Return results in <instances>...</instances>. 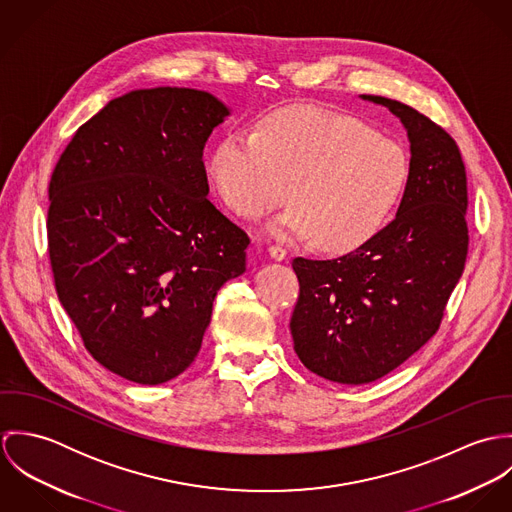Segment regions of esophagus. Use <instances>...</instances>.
Segmentation results:
<instances>
[{
    "instance_id": "1",
    "label": "esophagus",
    "mask_w": 512,
    "mask_h": 512,
    "mask_svg": "<svg viewBox=\"0 0 512 512\" xmlns=\"http://www.w3.org/2000/svg\"><path fill=\"white\" fill-rule=\"evenodd\" d=\"M268 252H270L272 260H276V262H282V260L288 258V250L284 246H280V244H270Z\"/></svg>"
}]
</instances>
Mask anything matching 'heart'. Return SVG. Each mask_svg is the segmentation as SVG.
<instances>
[{"instance_id":"obj_1","label":"heart","mask_w":512,"mask_h":512,"mask_svg":"<svg viewBox=\"0 0 512 512\" xmlns=\"http://www.w3.org/2000/svg\"><path fill=\"white\" fill-rule=\"evenodd\" d=\"M410 157L365 122L319 106L274 112L258 134L220 142L211 175L224 203L260 219L295 203L272 230L311 236L347 252L372 238L398 209L410 181Z\"/></svg>"}]
</instances>
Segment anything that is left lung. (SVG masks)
Segmentation results:
<instances>
[{
	"label": "left lung",
	"instance_id": "left-lung-1",
	"mask_svg": "<svg viewBox=\"0 0 512 512\" xmlns=\"http://www.w3.org/2000/svg\"><path fill=\"white\" fill-rule=\"evenodd\" d=\"M363 98L386 106L408 132L412 171L396 219L341 258L292 262L293 349L311 372L341 384L382 378L436 335L469 246L455 140L412 106Z\"/></svg>",
	"mask_w": 512,
	"mask_h": 512
}]
</instances>
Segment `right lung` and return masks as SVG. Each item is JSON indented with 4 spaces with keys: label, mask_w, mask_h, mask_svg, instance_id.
I'll return each mask as SVG.
<instances>
[{
    "label": "right lung",
    "mask_w": 512,
    "mask_h": 512,
    "mask_svg": "<svg viewBox=\"0 0 512 512\" xmlns=\"http://www.w3.org/2000/svg\"><path fill=\"white\" fill-rule=\"evenodd\" d=\"M228 108L159 86L82 124L49 183L57 295L110 372L161 384L199 355L213 301L246 270L248 234L207 199L203 149Z\"/></svg>",
    "instance_id": "right-lung-1"
}]
</instances>
